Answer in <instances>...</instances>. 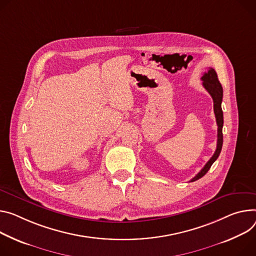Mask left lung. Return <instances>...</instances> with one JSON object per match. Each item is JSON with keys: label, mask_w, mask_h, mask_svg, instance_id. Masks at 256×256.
<instances>
[{"label": "left lung", "mask_w": 256, "mask_h": 256, "mask_svg": "<svg viewBox=\"0 0 256 256\" xmlns=\"http://www.w3.org/2000/svg\"><path fill=\"white\" fill-rule=\"evenodd\" d=\"M201 80L203 82H202L203 86L209 94H210L214 100V110L216 124H218V144H216V150L212 155V157L208 160V162L204 166V168L190 182H195L200 178H202L204 174H206V172L214 164V162L220 156V153L222 147V126H224V114L222 110V86L218 78V74L214 68H209L207 72H204Z\"/></svg>", "instance_id": "1"}]
</instances>
